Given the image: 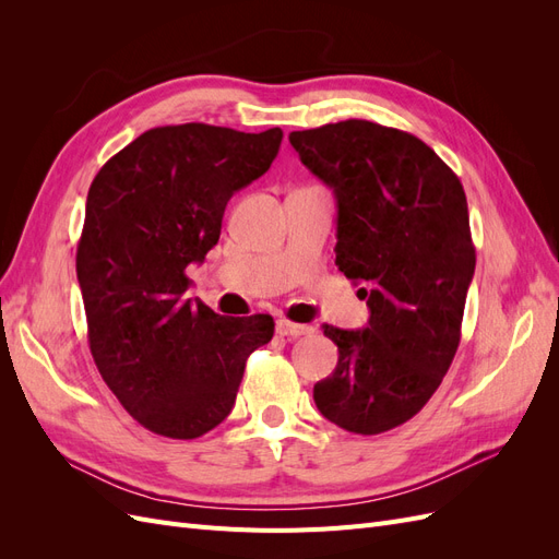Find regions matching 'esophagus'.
I'll use <instances>...</instances> for the list:
<instances>
[{
	"label": "esophagus",
	"mask_w": 559,
	"mask_h": 559,
	"mask_svg": "<svg viewBox=\"0 0 559 559\" xmlns=\"http://www.w3.org/2000/svg\"><path fill=\"white\" fill-rule=\"evenodd\" d=\"M275 329L284 337H302V335H310L314 331L308 324H294V321H289V319H280Z\"/></svg>",
	"instance_id": "1"
}]
</instances>
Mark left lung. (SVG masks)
<instances>
[{"instance_id":"8db88e82","label":"left lung","mask_w":559,"mask_h":559,"mask_svg":"<svg viewBox=\"0 0 559 559\" xmlns=\"http://www.w3.org/2000/svg\"><path fill=\"white\" fill-rule=\"evenodd\" d=\"M289 142L335 193V265L370 308L366 329L324 326L337 366L314 403L341 429L376 436L425 408L460 347L476 270L464 186L415 134L361 118Z\"/></svg>"}]
</instances>
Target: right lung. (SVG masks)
Returning <instances> with one entry per match:
<instances>
[{"label": "right lung", "instance_id": "1", "mask_svg": "<svg viewBox=\"0 0 559 559\" xmlns=\"http://www.w3.org/2000/svg\"><path fill=\"white\" fill-rule=\"evenodd\" d=\"M282 130L207 123L142 132L91 183L76 277L99 376L148 431L191 441L233 411L270 314L222 317L186 298V267L218 242L235 191L267 173Z\"/></svg>", "mask_w": 559, "mask_h": 559}]
</instances>
